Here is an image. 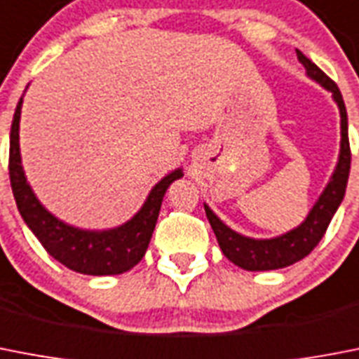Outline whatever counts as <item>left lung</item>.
Here are the masks:
<instances>
[{"mask_svg": "<svg viewBox=\"0 0 359 359\" xmlns=\"http://www.w3.org/2000/svg\"><path fill=\"white\" fill-rule=\"evenodd\" d=\"M296 53L297 60L306 69V74L318 83H321L327 91L332 93V98L338 104L339 114H341V149H339L338 165H336L325 191L319 195L318 203L310 210L305 221L285 236L273 237V239H250V237L241 236L237 231L230 230L204 204L208 221L212 224L222 254L230 259L231 263L245 268V270H250V272L277 270V268L290 266V264L306 257L318 246L321 237L325 236L334 213L345 197V189H347L348 171H351V144H348V122L345 102H343L338 86L316 63L310 62L301 50L296 49Z\"/></svg>", "mask_w": 359, "mask_h": 359, "instance_id": "1", "label": "left lung"}]
</instances>
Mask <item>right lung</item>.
I'll return each mask as SVG.
<instances>
[{"label":"right lung","mask_w":359,"mask_h":359,"mask_svg":"<svg viewBox=\"0 0 359 359\" xmlns=\"http://www.w3.org/2000/svg\"><path fill=\"white\" fill-rule=\"evenodd\" d=\"M23 98L16 105L11 128L8 149V175L12 194L16 198L23 221L38 237L49 255L74 272L87 276H116L131 270L146 254L165 189L173 180L182 177V170H175L155 184L140 212L126 224L113 230L91 231L58 221L40 204L27 182L20 156V114Z\"/></svg>","instance_id":"right-lung-1"}]
</instances>
